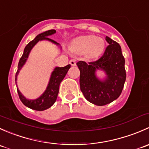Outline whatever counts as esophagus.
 Instances as JSON below:
<instances>
[{"label": "esophagus", "mask_w": 149, "mask_h": 149, "mask_svg": "<svg viewBox=\"0 0 149 149\" xmlns=\"http://www.w3.org/2000/svg\"><path fill=\"white\" fill-rule=\"evenodd\" d=\"M70 64L72 66H75L76 65V61H75V60H70Z\"/></svg>", "instance_id": "1"}]
</instances>
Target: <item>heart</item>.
Segmentation results:
<instances>
[{"label": "heart", "instance_id": "b5f03b06", "mask_svg": "<svg viewBox=\"0 0 149 149\" xmlns=\"http://www.w3.org/2000/svg\"><path fill=\"white\" fill-rule=\"evenodd\" d=\"M104 46V41L102 38L88 35L76 39L72 43L71 49L76 54H86L88 58H94L102 53Z\"/></svg>", "mask_w": 149, "mask_h": 149}]
</instances>
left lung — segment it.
I'll list each match as a JSON object with an SVG mask.
<instances>
[{"instance_id":"obj_1","label":"left lung","mask_w":149,"mask_h":149,"mask_svg":"<svg viewBox=\"0 0 149 149\" xmlns=\"http://www.w3.org/2000/svg\"><path fill=\"white\" fill-rule=\"evenodd\" d=\"M109 45L101 58L94 62L79 61L80 88L84 97L89 102L103 106L117 100L121 94L126 79L125 58L121 47L109 37L105 38ZM97 70L106 73V78L100 80L95 76Z\"/></svg>"}]
</instances>
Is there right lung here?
Masks as SVG:
<instances>
[{"label": "right lung", "mask_w": 149, "mask_h": 149, "mask_svg": "<svg viewBox=\"0 0 149 149\" xmlns=\"http://www.w3.org/2000/svg\"><path fill=\"white\" fill-rule=\"evenodd\" d=\"M55 33H56V31L55 29L48 30V31L41 33V34H38L32 41L30 42L25 47L24 53L22 55V58L19 60V65H18V70L16 73V78H15L16 84H17L16 81H17L18 74H19L22 68L25 64V63L26 62V60H27L29 55L30 51L31 50L33 47L39 41L48 40V41L54 43V44L57 45H59L58 43H57L56 42L51 40V39L48 37L49 36L52 35V34H55ZM70 68V65H68L65 66V67L55 68L52 74H51L49 84H48L47 86L46 90L39 98L36 99V100H28V99H26V97H24L23 94L20 92L19 88H17L18 94H19V99L22 101V102L25 106L27 107L37 111L45 110V109L50 107L51 106H52L54 103L55 102V101H56L57 97H58L61 82L64 79L68 70H69Z\"/></svg>", "instance_id": "1"}]
</instances>
